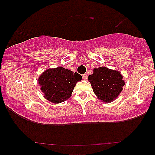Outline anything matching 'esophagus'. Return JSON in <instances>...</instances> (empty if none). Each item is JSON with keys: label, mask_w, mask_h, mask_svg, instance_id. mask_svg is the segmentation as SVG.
<instances>
[{"label": "esophagus", "mask_w": 155, "mask_h": 155, "mask_svg": "<svg viewBox=\"0 0 155 155\" xmlns=\"http://www.w3.org/2000/svg\"><path fill=\"white\" fill-rule=\"evenodd\" d=\"M87 76H88L87 74H83V76H82V77H83V79L86 80L87 79Z\"/></svg>", "instance_id": "obj_1"}]
</instances>
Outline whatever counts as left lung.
Segmentation results:
<instances>
[{
	"instance_id": "1",
	"label": "left lung",
	"mask_w": 155,
	"mask_h": 155,
	"mask_svg": "<svg viewBox=\"0 0 155 155\" xmlns=\"http://www.w3.org/2000/svg\"><path fill=\"white\" fill-rule=\"evenodd\" d=\"M94 93L104 102H111L118 97L124 85L120 71L106 67L94 68L93 74L88 76Z\"/></svg>"
}]
</instances>
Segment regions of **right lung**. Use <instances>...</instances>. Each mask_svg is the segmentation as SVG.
Returning a JSON list of instances; mask_svg holds the SVG:
<instances>
[{
    "mask_svg": "<svg viewBox=\"0 0 155 155\" xmlns=\"http://www.w3.org/2000/svg\"><path fill=\"white\" fill-rule=\"evenodd\" d=\"M82 77L63 67L49 68L38 78V84L46 99L53 104H59L71 96L76 82Z\"/></svg>",
    "mask_w": 155,
    "mask_h": 155,
    "instance_id": "obj_1",
    "label": "right lung"
}]
</instances>
